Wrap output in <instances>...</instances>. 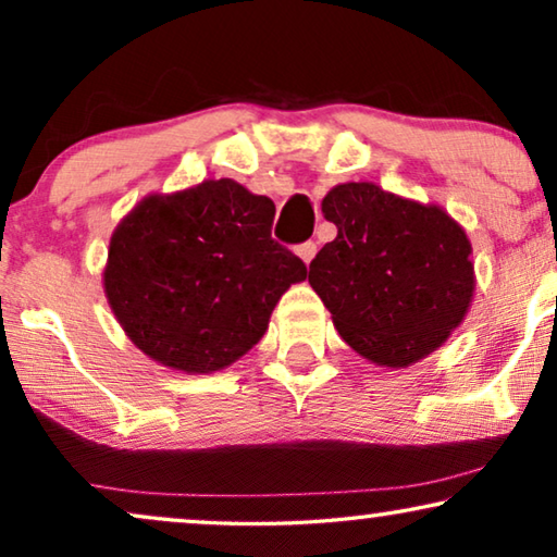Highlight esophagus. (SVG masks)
<instances>
[{
  "label": "esophagus",
  "instance_id": "1",
  "mask_svg": "<svg viewBox=\"0 0 557 557\" xmlns=\"http://www.w3.org/2000/svg\"><path fill=\"white\" fill-rule=\"evenodd\" d=\"M296 256L301 258L304 263H311L314 261V256H317V243L314 240H307V243H301V246H296Z\"/></svg>",
  "mask_w": 557,
  "mask_h": 557
}]
</instances>
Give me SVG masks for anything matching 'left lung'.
Segmentation results:
<instances>
[{
    "instance_id": "8db88e82",
    "label": "left lung",
    "mask_w": 557,
    "mask_h": 557,
    "mask_svg": "<svg viewBox=\"0 0 557 557\" xmlns=\"http://www.w3.org/2000/svg\"><path fill=\"white\" fill-rule=\"evenodd\" d=\"M337 238L309 263V284L349 347L385 368L431 355L461 324L474 294L471 243L436 205L372 182L322 200Z\"/></svg>"
}]
</instances>
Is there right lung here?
<instances>
[{
    "mask_svg": "<svg viewBox=\"0 0 557 557\" xmlns=\"http://www.w3.org/2000/svg\"><path fill=\"white\" fill-rule=\"evenodd\" d=\"M276 205L233 180L141 200L111 235L103 286L119 324L151 360L215 372L269 330L281 294L307 278L271 238Z\"/></svg>",
    "mask_w": 557,
    "mask_h": 557,
    "instance_id": "obj_1",
    "label": "right lung"
}]
</instances>
